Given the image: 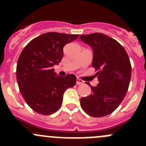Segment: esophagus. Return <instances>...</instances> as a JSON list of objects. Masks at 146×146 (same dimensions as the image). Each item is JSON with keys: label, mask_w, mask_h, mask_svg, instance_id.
<instances>
[{"label": "esophagus", "mask_w": 146, "mask_h": 146, "mask_svg": "<svg viewBox=\"0 0 146 146\" xmlns=\"http://www.w3.org/2000/svg\"><path fill=\"white\" fill-rule=\"evenodd\" d=\"M76 83H77V86H80V85L83 84V83H84V82H83V81H82L81 79H80V78H77V82H76Z\"/></svg>", "instance_id": "1"}]
</instances>
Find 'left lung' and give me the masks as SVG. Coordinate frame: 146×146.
I'll use <instances>...</instances> for the list:
<instances>
[{
  "label": "left lung",
  "instance_id": "obj_1",
  "mask_svg": "<svg viewBox=\"0 0 146 146\" xmlns=\"http://www.w3.org/2000/svg\"><path fill=\"white\" fill-rule=\"evenodd\" d=\"M80 38L92 47V66L99 81L96 86H91V94L81 98L80 105L91 116H105L115 110L126 96L131 79V63L123 46L107 35L94 33L81 35Z\"/></svg>",
  "mask_w": 146,
  "mask_h": 146
}]
</instances>
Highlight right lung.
<instances>
[{
	"instance_id": "add662e5",
	"label": "right lung",
	"mask_w": 146,
	"mask_h": 146,
	"mask_svg": "<svg viewBox=\"0 0 146 146\" xmlns=\"http://www.w3.org/2000/svg\"><path fill=\"white\" fill-rule=\"evenodd\" d=\"M78 34L48 32L31 40L24 47L17 64V80L28 106L42 115H51L60 108L64 91L76 84L72 74L58 76L53 66L60 63L64 47Z\"/></svg>"
}]
</instances>
